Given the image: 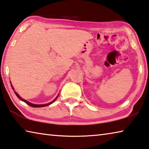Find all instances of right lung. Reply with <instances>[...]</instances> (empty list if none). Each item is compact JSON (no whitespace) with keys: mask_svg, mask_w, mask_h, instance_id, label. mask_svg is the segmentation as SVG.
<instances>
[{"mask_svg":"<svg viewBox=\"0 0 149 149\" xmlns=\"http://www.w3.org/2000/svg\"><path fill=\"white\" fill-rule=\"evenodd\" d=\"M10 84H11V87H12V88H13V90H15V89H14V87H13V85H12V84L10 83ZM15 91V94H16V95L18 97V98L19 99V100H20L21 101H24V102H25L26 103V104H28V105H30V106H31V107H45V106H48V105H49L50 104H52V103H53L54 101H55L56 100V99L58 98V95H59V94L58 95L56 96V97L54 99V100L52 101H51L50 103H46V104H34V103H30V102H29V101H26V100H24L23 98H22L21 97L18 95V94L16 93V91Z\"/></svg>","mask_w":149,"mask_h":149,"instance_id":"obj_1","label":"right lung"}]
</instances>
